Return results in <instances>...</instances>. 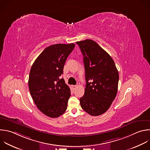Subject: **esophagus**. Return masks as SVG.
<instances>
[{
  "instance_id": "obj_1",
  "label": "esophagus",
  "mask_w": 150,
  "mask_h": 150,
  "mask_svg": "<svg viewBox=\"0 0 150 150\" xmlns=\"http://www.w3.org/2000/svg\"><path fill=\"white\" fill-rule=\"evenodd\" d=\"M76 88V85H72V88L74 90Z\"/></svg>"
}]
</instances>
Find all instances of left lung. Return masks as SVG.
<instances>
[{
  "label": "left lung",
  "mask_w": 150,
  "mask_h": 150,
  "mask_svg": "<svg viewBox=\"0 0 150 150\" xmlns=\"http://www.w3.org/2000/svg\"><path fill=\"white\" fill-rule=\"evenodd\" d=\"M83 55L86 85L79 99L81 108L92 116L105 112L117 95L119 74L111 56L96 42H76Z\"/></svg>",
  "instance_id": "obj_1"
}]
</instances>
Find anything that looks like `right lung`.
Returning <instances> with one entry per match:
<instances>
[{
    "label": "right lung",
    "mask_w": 150,
    "mask_h": 150,
    "mask_svg": "<svg viewBox=\"0 0 150 150\" xmlns=\"http://www.w3.org/2000/svg\"><path fill=\"white\" fill-rule=\"evenodd\" d=\"M75 46L74 43L49 46L31 67L28 81L31 96L38 108L49 117L57 118L67 110L71 91L60 76Z\"/></svg>",
    "instance_id": "obj_1"
}]
</instances>
